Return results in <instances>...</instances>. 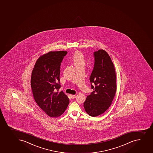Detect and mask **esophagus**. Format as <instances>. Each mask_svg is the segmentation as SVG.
<instances>
[{"instance_id": "1", "label": "esophagus", "mask_w": 153, "mask_h": 153, "mask_svg": "<svg viewBox=\"0 0 153 153\" xmlns=\"http://www.w3.org/2000/svg\"><path fill=\"white\" fill-rule=\"evenodd\" d=\"M71 98L72 99H74L75 98H76V96L75 95H71Z\"/></svg>"}]
</instances>
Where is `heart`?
<instances>
[{
    "instance_id": "b5f03b06",
    "label": "heart",
    "mask_w": 153,
    "mask_h": 153,
    "mask_svg": "<svg viewBox=\"0 0 153 153\" xmlns=\"http://www.w3.org/2000/svg\"><path fill=\"white\" fill-rule=\"evenodd\" d=\"M72 61L76 68L84 67L86 64L85 56L80 51L75 52L72 58Z\"/></svg>"
}]
</instances>
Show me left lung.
Segmentation results:
<instances>
[{"label":"left lung","instance_id":"left-lung-1","mask_svg":"<svg viewBox=\"0 0 153 153\" xmlns=\"http://www.w3.org/2000/svg\"><path fill=\"white\" fill-rule=\"evenodd\" d=\"M94 55V69L90 77L94 91L87 97L84 107L90 116L97 117L112 104L116 93V75L113 63L106 51L99 50Z\"/></svg>","mask_w":153,"mask_h":153}]
</instances>
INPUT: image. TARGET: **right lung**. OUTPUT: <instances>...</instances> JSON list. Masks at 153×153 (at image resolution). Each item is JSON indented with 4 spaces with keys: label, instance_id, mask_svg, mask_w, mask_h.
<instances>
[{
    "label": "right lung",
    "instance_id": "add662e5",
    "mask_svg": "<svg viewBox=\"0 0 153 153\" xmlns=\"http://www.w3.org/2000/svg\"><path fill=\"white\" fill-rule=\"evenodd\" d=\"M67 52L50 51L39 57L32 70L31 87L37 104L50 117L57 118L69 103L68 96L59 92L61 63Z\"/></svg>",
    "mask_w": 153,
    "mask_h": 153
}]
</instances>
